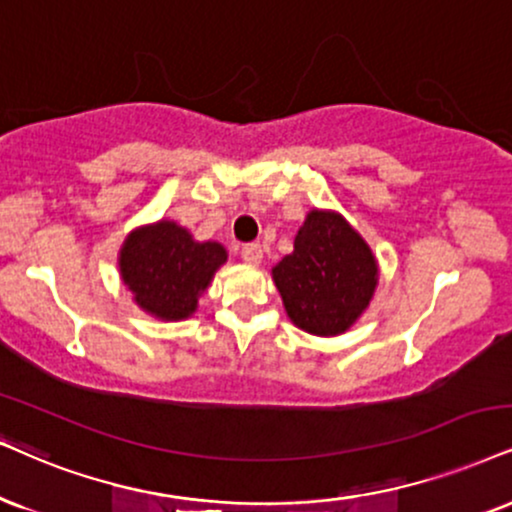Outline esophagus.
Returning <instances> with one entry per match:
<instances>
[{
  "mask_svg": "<svg viewBox=\"0 0 512 512\" xmlns=\"http://www.w3.org/2000/svg\"><path fill=\"white\" fill-rule=\"evenodd\" d=\"M242 258L246 263H261V258H263V249H261V244L258 242H251V244H244L242 246Z\"/></svg>",
  "mask_w": 512,
  "mask_h": 512,
  "instance_id": "34e87169",
  "label": "esophagus"
}]
</instances>
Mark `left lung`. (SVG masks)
I'll return each mask as SVG.
<instances>
[{
	"label": "left lung",
	"instance_id": "1",
	"mask_svg": "<svg viewBox=\"0 0 512 512\" xmlns=\"http://www.w3.org/2000/svg\"><path fill=\"white\" fill-rule=\"evenodd\" d=\"M273 280L296 327L334 337L349 330L370 304L377 263L342 216L311 211L294 251L273 268Z\"/></svg>",
	"mask_w": 512,
	"mask_h": 512
}]
</instances>
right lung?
<instances>
[{"label":"right lung","mask_w":512,"mask_h":512,"mask_svg":"<svg viewBox=\"0 0 512 512\" xmlns=\"http://www.w3.org/2000/svg\"><path fill=\"white\" fill-rule=\"evenodd\" d=\"M216 242H194L175 223L137 230L121 249V275L144 311L163 320H182L194 313L216 270L225 263Z\"/></svg>","instance_id":"right-lung-1"}]
</instances>
